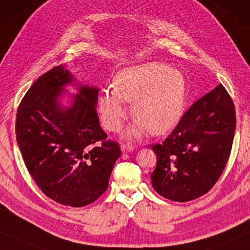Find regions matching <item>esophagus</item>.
Wrapping results in <instances>:
<instances>
[{"label":"esophagus","instance_id":"34e87169","mask_svg":"<svg viewBox=\"0 0 250 250\" xmlns=\"http://www.w3.org/2000/svg\"><path fill=\"white\" fill-rule=\"evenodd\" d=\"M136 148L135 145H131V144H122L121 146V149L124 153H128V152H131Z\"/></svg>","mask_w":250,"mask_h":250}]
</instances>
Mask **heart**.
I'll use <instances>...</instances> for the list:
<instances>
[{
	"label": "heart",
	"instance_id": "b5f03b06",
	"mask_svg": "<svg viewBox=\"0 0 250 250\" xmlns=\"http://www.w3.org/2000/svg\"><path fill=\"white\" fill-rule=\"evenodd\" d=\"M187 82L179 70L162 62H146L124 69L115 77L114 88L102 91L98 108L102 122L110 131L120 130L131 103L136 124L130 130L138 135L147 130L162 135L178 124L186 106Z\"/></svg>",
	"mask_w": 250,
	"mask_h": 250
}]
</instances>
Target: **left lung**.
<instances>
[{"instance_id":"obj_1","label":"left lung","mask_w":250,"mask_h":250,"mask_svg":"<svg viewBox=\"0 0 250 250\" xmlns=\"http://www.w3.org/2000/svg\"><path fill=\"white\" fill-rule=\"evenodd\" d=\"M235 131V108L222 85L196 101L163 143L155 144L157 194L189 202L214 187L229 160Z\"/></svg>"}]
</instances>
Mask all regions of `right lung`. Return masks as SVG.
I'll return each mask as SVG.
<instances>
[{"mask_svg":"<svg viewBox=\"0 0 250 250\" xmlns=\"http://www.w3.org/2000/svg\"><path fill=\"white\" fill-rule=\"evenodd\" d=\"M72 82L63 65L42 75L19 105L16 136L41 190L62 205L83 207L106 190L121 149L100 125L98 89L80 86L71 106L59 103L63 87Z\"/></svg>","mask_w":250,"mask_h":250,"instance_id":"add662e5","label":"right lung"}]
</instances>
